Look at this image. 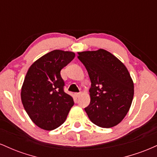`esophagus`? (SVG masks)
<instances>
[{
  "label": "esophagus",
  "mask_w": 157,
  "mask_h": 157,
  "mask_svg": "<svg viewBox=\"0 0 157 157\" xmlns=\"http://www.w3.org/2000/svg\"><path fill=\"white\" fill-rule=\"evenodd\" d=\"M75 96H76L77 97H80V95H81V93H80V92H79V93H75Z\"/></svg>",
  "instance_id": "esophagus-1"
}]
</instances>
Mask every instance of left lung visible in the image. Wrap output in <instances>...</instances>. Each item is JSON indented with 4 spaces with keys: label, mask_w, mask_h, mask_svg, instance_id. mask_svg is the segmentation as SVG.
<instances>
[{
    "label": "left lung",
    "mask_w": 157,
    "mask_h": 157,
    "mask_svg": "<svg viewBox=\"0 0 157 157\" xmlns=\"http://www.w3.org/2000/svg\"><path fill=\"white\" fill-rule=\"evenodd\" d=\"M91 85L88 117L102 128L117 125L128 112L134 97V82L127 68L106 50L78 52Z\"/></svg>",
    "instance_id": "1"
}]
</instances>
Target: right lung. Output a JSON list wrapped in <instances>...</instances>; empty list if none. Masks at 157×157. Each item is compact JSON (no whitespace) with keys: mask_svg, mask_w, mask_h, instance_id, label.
Returning a JSON list of instances; mask_svg holds the SVG:
<instances>
[{"mask_svg":"<svg viewBox=\"0 0 157 157\" xmlns=\"http://www.w3.org/2000/svg\"><path fill=\"white\" fill-rule=\"evenodd\" d=\"M72 52L54 50L30 66L21 89V101L32 122L44 130L57 128L65 122L75 104L64 91L63 68L75 58Z\"/></svg>","mask_w":157,"mask_h":157,"instance_id":"obj_1","label":"right lung"}]
</instances>
